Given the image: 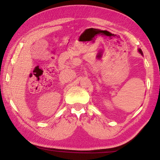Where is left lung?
<instances>
[{"mask_svg": "<svg viewBox=\"0 0 160 160\" xmlns=\"http://www.w3.org/2000/svg\"><path fill=\"white\" fill-rule=\"evenodd\" d=\"M138 51H139V52H140V53H141V54H143V52H142V50H141V49H139Z\"/></svg>", "mask_w": 160, "mask_h": 160, "instance_id": "8db88e82", "label": "left lung"}]
</instances>
